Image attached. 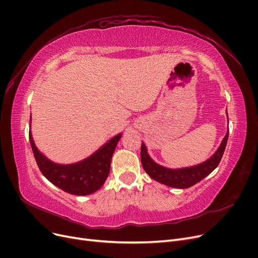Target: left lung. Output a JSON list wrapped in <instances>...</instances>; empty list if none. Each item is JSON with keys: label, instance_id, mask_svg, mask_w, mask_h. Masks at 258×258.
Masks as SVG:
<instances>
[{"label": "left lung", "instance_id": "1", "mask_svg": "<svg viewBox=\"0 0 258 258\" xmlns=\"http://www.w3.org/2000/svg\"><path fill=\"white\" fill-rule=\"evenodd\" d=\"M228 135L229 130L223 139V141L220 147L217 148V151L211 156L208 160L199 163L197 166L181 169H169L156 163L150 157V155L147 154L146 146L142 142L141 161L143 169L152 178H154L155 181H157L161 184H165L170 187H175V188H188V187L200 182L201 179H204L218 166V163H220L223 157L226 144H227Z\"/></svg>", "mask_w": 258, "mask_h": 258}]
</instances>
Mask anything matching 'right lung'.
Wrapping results in <instances>:
<instances>
[{
    "label": "right lung",
    "mask_w": 258,
    "mask_h": 258,
    "mask_svg": "<svg viewBox=\"0 0 258 258\" xmlns=\"http://www.w3.org/2000/svg\"><path fill=\"white\" fill-rule=\"evenodd\" d=\"M31 122V119H30ZM121 135H117L88 158L72 165L52 162L37 150L31 130L29 140L38 168L43 175L60 189L69 194L85 196L100 189L110 173L113 153Z\"/></svg>",
    "instance_id": "1"
}]
</instances>
